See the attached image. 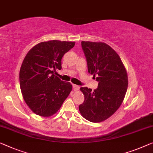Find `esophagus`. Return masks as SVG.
Segmentation results:
<instances>
[{
    "mask_svg": "<svg viewBox=\"0 0 153 153\" xmlns=\"http://www.w3.org/2000/svg\"><path fill=\"white\" fill-rule=\"evenodd\" d=\"M73 88H74V90L75 91H78V90H79V86L76 85V84H74V85H73Z\"/></svg>",
    "mask_w": 153,
    "mask_h": 153,
    "instance_id": "esophagus-1",
    "label": "esophagus"
}]
</instances>
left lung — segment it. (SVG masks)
<instances>
[{"mask_svg":"<svg viewBox=\"0 0 153 153\" xmlns=\"http://www.w3.org/2000/svg\"><path fill=\"white\" fill-rule=\"evenodd\" d=\"M87 62L88 71L98 82L96 89H79L84 95L79 110L84 118L91 122H101L120 108L128 87L126 70L119 55L104 42L82 41Z\"/></svg>","mask_w":153,"mask_h":153,"instance_id":"8db88e82","label":"left lung"}]
</instances>
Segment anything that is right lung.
<instances>
[{
	"label": "right lung",
	"mask_w": 153,
	"mask_h": 153,
	"mask_svg": "<svg viewBox=\"0 0 153 153\" xmlns=\"http://www.w3.org/2000/svg\"><path fill=\"white\" fill-rule=\"evenodd\" d=\"M75 42L49 40L29 50L20 69V86L25 102L34 113L50 117L58 112L72 90L70 82L55 76L62 69L64 55Z\"/></svg>",
	"instance_id": "right-lung-1"
}]
</instances>
